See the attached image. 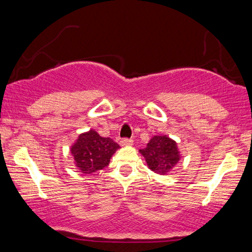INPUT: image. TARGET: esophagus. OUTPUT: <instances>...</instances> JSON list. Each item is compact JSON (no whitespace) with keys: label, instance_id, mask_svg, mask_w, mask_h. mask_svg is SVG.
Wrapping results in <instances>:
<instances>
[{"label":"esophagus","instance_id":"esophagus-1","mask_svg":"<svg viewBox=\"0 0 252 252\" xmlns=\"http://www.w3.org/2000/svg\"><path fill=\"white\" fill-rule=\"evenodd\" d=\"M121 147H130L133 144V140L132 139H122L120 141Z\"/></svg>","mask_w":252,"mask_h":252}]
</instances>
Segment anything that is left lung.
Returning a JSON list of instances; mask_svg holds the SVG:
<instances>
[{
    "label": "left lung",
    "instance_id": "left-lung-1",
    "mask_svg": "<svg viewBox=\"0 0 252 252\" xmlns=\"http://www.w3.org/2000/svg\"><path fill=\"white\" fill-rule=\"evenodd\" d=\"M139 152L146 159L148 168L161 176L169 174L182 159L178 143L165 134L152 136L147 147Z\"/></svg>",
    "mask_w": 252,
    "mask_h": 252
}]
</instances>
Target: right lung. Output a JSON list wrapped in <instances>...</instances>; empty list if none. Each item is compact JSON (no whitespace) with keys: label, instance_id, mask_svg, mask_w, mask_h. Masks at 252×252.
Instances as JSON below:
<instances>
[{"label":"right lung","instance_id":"right-lung-1","mask_svg":"<svg viewBox=\"0 0 252 252\" xmlns=\"http://www.w3.org/2000/svg\"><path fill=\"white\" fill-rule=\"evenodd\" d=\"M120 146L112 139L103 138L95 130L81 133L71 146L74 164L84 174L94 173L109 165L110 159Z\"/></svg>","mask_w":252,"mask_h":252}]
</instances>
